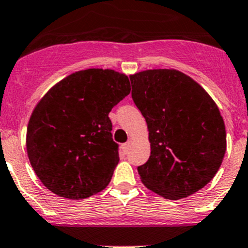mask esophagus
<instances>
[{"label":"esophagus","mask_w":248,"mask_h":248,"mask_svg":"<svg viewBox=\"0 0 248 248\" xmlns=\"http://www.w3.org/2000/svg\"><path fill=\"white\" fill-rule=\"evenodd\" d=\"M129 148H130V142H125V143L122 144V149H123L124 153H127Z\"/></svg>","instance_id":"obj_1"}]
</instances>
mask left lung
Masks as SVG:
<instances>
[{"label":"left lung","mask_w":248,"mask_h":248,"mask_svg":"<svg viewBox=\"0 0 248 248\" xmlns=\"http://www.w3.org/2000/svg\"><path fill=\"white\" fill-rule=\"evenodd\" d=\"M131 96L148 127L151 156L139 166L142 183L170 200L194 194L220 168L227 134L206 90L173 68L130 76Z\"/></svg>","instance_id":"1"}]
</instances>
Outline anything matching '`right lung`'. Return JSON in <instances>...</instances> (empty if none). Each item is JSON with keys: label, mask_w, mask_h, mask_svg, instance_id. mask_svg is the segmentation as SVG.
<instances>
[{"label": "right lung", "mask_w": 248, "mask_h": 248, "mask_svg": "<svg viewBox=\"0 0 248 248\" xmlns=\"http://www.w3.org/2000/svg\"><path fill=\"white\" fill-rule=\"evenodd\" d=\"M130 90L124 73L88 68L56 83L36 105L26 149L50 192L79 200L107 187L119 161L108 113Z\"/></svg>", "instance_id": "right-lung-1"}]
</instances>
